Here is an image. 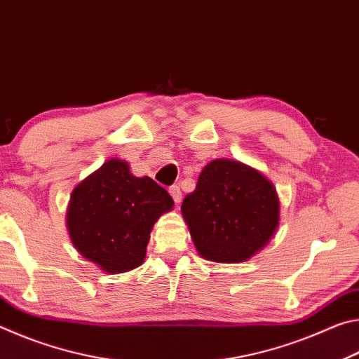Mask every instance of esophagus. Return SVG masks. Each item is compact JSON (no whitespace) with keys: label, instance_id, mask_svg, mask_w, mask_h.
Here are the masks:
<instances>
[{"label":"esophagus","instance_id":"obj_1","mask_svg":"<svg viewBox=\"0 0 359 359\" xmlns=\"http://www.w3.org/2000/svg\"><path fill=\"white\" fill-rule=\"evenodd\" d=\"M169 194H171V196H172L175 204H179L182 201V191H180V187L179 185L169 187Z\"/></svg>","mask_w":359,"mask_h":359}]
</instances>
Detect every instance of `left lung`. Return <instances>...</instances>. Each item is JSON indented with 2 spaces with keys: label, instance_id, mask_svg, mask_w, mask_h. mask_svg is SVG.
Wrapping results in <instances>:
<instances>
[{
  "label": "left lung",
  "instance_id": "left-lung-1",
  "mask_svg": "<svg viewBox=\"0 0 359 359\" xmlns=\"http://www.w3.org/2000/svg\"><path fill=\"white\" fill-rule=\"evenodd\" d=\"M196 252L214 263H242L269 244L280 222V201L258 169L217 158L182 203Z\"/></svg>",
  "mask_w": 359,
  "mask_h": 359
}]
</instances>
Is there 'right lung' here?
<instances>
[{
    "label": "right lung",
    "mask_w": 359,
    "mask_h": 359,
    "mask_svg": "<svg viewBox=\"0 0 359 359\" xmlns=\"http://www.w3.org/2000/svg\"><path fill=\"white\" fill-rule=\"evenodd\" d=\"M172 208L165 188L112 158L72 190L66 226L85 259L106 274H121L144 263L151 228Z\"/></svg>",
    "instance_id": "right-lung-1"
}]
</instances>
